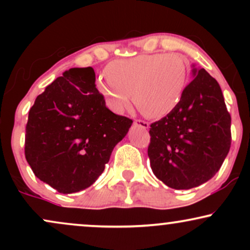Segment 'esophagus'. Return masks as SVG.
<instances>
[{"mask_svg": "<svg viewBox=\"0 0 250 250\" xmlns=\"http://www.w3.org/2000/svg\"><path fill=\"white\" fill-rule=\"evenodd\" d=\"M135 125H140V127L143 128V129H148L149 128V125L146 121H142V120H136V121L134 122Z\"/></svg>", "mask_w": 250, "mask_h": 250, "instance_id": "esophagus-1", "label": "esophagus"}]
</instances>
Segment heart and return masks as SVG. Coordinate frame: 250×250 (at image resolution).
I'll list each match as a JSON object with an SVG mask.
<instances>
[{
  "label": "heart",
  "instance_id": "1",
  "mask_svg": "<svg viewBox=\"0 0 250 250\" xmlns=\"http://www.w3.org/2000/svg\"><path fill=\"white\" fill-rule=\"evenodd\" d=\"M107 79L97 81L105 104L121 114L134 101L143 115L161 119L182 100L188 81V68L177 54H150L111 62Z\"/></svg>",
  "mask_w": 250,
  "mask_h": 250
}]
</instances>
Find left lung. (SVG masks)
Masks as SVG:
<instances>
[{"label":"left lung","mask_w":250,"mask_h":250,"mask_svg":"<svg viewBox=\"0 0 250 250\" xmlns=\"http://www.w3.org/2000/svg\"><path fill=\"white\" fill-rule=\"evenodd\" d=\"M193 80L180 104L150 125L148 156L155 176L173 189H190L219 171L231 142L230 115L220 84L191 65Z\"/></svg>","instance_id":"8db88e82"}]
</instances>
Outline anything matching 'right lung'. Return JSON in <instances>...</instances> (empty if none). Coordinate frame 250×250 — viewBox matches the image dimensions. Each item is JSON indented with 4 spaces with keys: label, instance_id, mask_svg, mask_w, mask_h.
<instances>
[{
    "label": "right lung",
    "instance_id": "add662e5",
    "mask_svg": "<svg viewBox=\"0 0 250 250\" xmlns=\"http://www.w3.org/2000/svg\"><path fill=\"white\" fill-rule=\"evenodd\" d=\"M131 125L107 108L93 68H71L30 108L25 159L35 176L59 193H77L99 179Z\"/></svg>",
    "mask_w": 250,
    "mask_h": 250
}]
</instances>
